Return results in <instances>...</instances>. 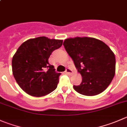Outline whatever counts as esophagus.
I'll return each mask as SVG.
<instances>
[{"mask_svg": "<svg viewBox=\"0 0 127 127\" xmlns=\"http://www.w3.org/2000/svg\"><path fill=\"white\" fill-rule=\"evenodd\" d=\"M65 72L67 74H71L72 73V71L70 68H66Z\"/></svg>", "mask_w": 127, "mask_h": 127, "instance_id": "34e87169", "label": "esophagus"}]
</instances>
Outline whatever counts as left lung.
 Wrapping results in <instances>:
<instances>
[{"label": "left lung", "mask_w": 127, "mask_h": 127, "mask_svg": "<svg viewBox=\"0 0 127 127\" xmlns=\"http://www.w3.org/2000/svg\"><path fill=\"white\" fill-rule=\"evenodd\" d=\"M63 45L82 77L81 84L73 86L75 91L92 96L106 89L115 73V57L110 48L89 37L66 39Z\"/></svg>", "instance_id": "8db88e82"}]
</instances>
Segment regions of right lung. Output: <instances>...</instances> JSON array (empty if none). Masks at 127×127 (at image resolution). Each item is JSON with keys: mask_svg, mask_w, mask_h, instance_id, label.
Here are the masks:
<instances>
[{"mask_svg": "<svg viewBox=\"0 0 127 127\" xmlns=\"http://www.w3.org/2000/svg\"><path fill=\"white\" fill-rule=\"evenodd\" d=\"M62 45L63 40L41 36L27 40L18 48L12 58V72L26 93L41 97L56 89L61 73L55 71L48 59Z\"/></svg>", "mask_w": 127, "mask_h": 127, "instance_id": "right-lung-1", "label": "right lung"}]
</instances>
